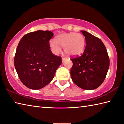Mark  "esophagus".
Instances as JSON below:
<instances>
[{"instance_id": "34e87169", "label": "esophagus", "mask_w": 124, "mask_h": 124, "mask_svg": "<svg viewBox=\"0 0 124 124\" xmlns=\"http://www.w3.org/2000/svg\"><path fill=\"white\" fill-rule=\"evenodd\" d=\"M66 57H62V62H65V60H66Z\"/></svg>"}]
</instances>
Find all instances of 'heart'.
Segmentation results:
<instances>
[{"label":"heart","instance_id":"1","mask_svg":"<svg viewBox=\"0 0 124 124\" xmlns=\"http://www.w3.org/2000/svg\"><path fill=\"white\" fill-rule=\"evenodd\" d=\"M65 48V53L69 56L76 57L83 53L85 47V36L80 33H69L58 36L55 41L51 39L49 46L54 54L61 52V47Z\"/></svg>","mask_w":124,"mask_h":124}]
</instances>
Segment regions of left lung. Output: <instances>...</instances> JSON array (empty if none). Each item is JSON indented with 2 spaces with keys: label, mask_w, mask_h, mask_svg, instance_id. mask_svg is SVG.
I'll list each match as a JSON object with an SVG mask.
<instances>
[{
  "label": "left lung",
  "mask_w": 124,
  "mask_h": 124,
  "mask_svg": "<svg viewBox=\"0 0 124 124\" xmlns=\"http://www.w3.org/2000/svg\"><path fill=\"white\" fill-rule=\"evenodd\" d=\"M86 46L83 54L71 58V77L76 85L84 90H95L103 83L109 67V58L101 39L81 31Z\"/></svg>",
  "instance_id": "1"
}]
</instances>
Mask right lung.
<instances>
[{
	"label": "right lung",
	"instance_id": "obj_1",
	"mask_svg": "<svg viewBox=\"0 0 124 124\" xmlns=\"http://www.w3.org/2000/svg\"><path fill=\"white\" fill-rule=\"evenodd\" d=\"M53 33L39 30L21 38L16 49L14 65L21 82L32 90L50 83L62 63L61 57L50 50L49 40Z\"/></svg>",
	"mask_w": 124,
	"mask_h": 124
}]
</instances>
